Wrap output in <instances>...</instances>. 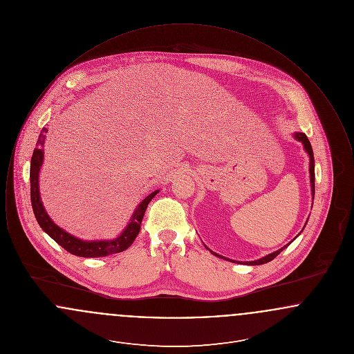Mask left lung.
Masks as SVG:
<instances>
[{
	"instance_id": "8db88e82",
	"label": "left lung",
	"mask_w": 354,
	"mask_h": 354,
	"mask_svg": "<svg viewBox=\"0 0 354 354\" xmlns=\"http://www.w3.org/2000/svg\"><path fill=\"white\" fill-rule=\"evenodd\" d=\"M295 138H296L299 142L303 143L305 151L308 152V155H309V160H310V162H309L310 187H312V196L315 198V156H313V150H312V146H310L309 139L306 138V135L304 134V133H295ZM290 243H292V241H290ZM290 243H288L283 248H280V250H277V251H274V252L270 253V254H267V256H264V257H261V259H259V260H254V261H243V263H241V261H235V260H230V259H227V257H223V256H220V254L214 252V251H211V250H209V252L212 253V254H215V256H219V257L224 259V260H230V261H234V263H241V264H247V266H260V264L270 263V260H273L283 250H286V247H288ZM207 250H208V248H207Z\"/></svg>"
}]
</instances>
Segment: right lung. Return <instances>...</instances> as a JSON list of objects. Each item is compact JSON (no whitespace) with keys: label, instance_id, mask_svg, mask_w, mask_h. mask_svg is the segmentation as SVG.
Instances as JSON below:
<instances>
[{"label":"right lung","instance_id":"add662e5","mask_svg":"<svg viewBox=\"0 0 354 354\" xmlns=\"http://www.w3.org/2000/svg\"><path fill=\"white\" fill-rule=\"evenodd\" d=\"M46 129H42L41 134L38 136L35 149H34L32 162H30V199H32V207H33L34 216L38 221L39 227L50 236L51 239L58 243L62 248H65L68 252L75 256L81 257H103L114 253L123 252L127 250L133 243L135 237L140 231V224L142 219L145 216L146 208L149 203L151 202L152 198L159 192V189L153 191L147 198H145L130 219V223L127 227L123 230V232L111 240H82L75 236L70 235L62 228H59L48 212L44 208V204L41 202L39 196V187H38V176H39V169L44 162V145H45V138H46Z\"/></svg>","mask_w":354,"mask_h":354}]
</instances>
